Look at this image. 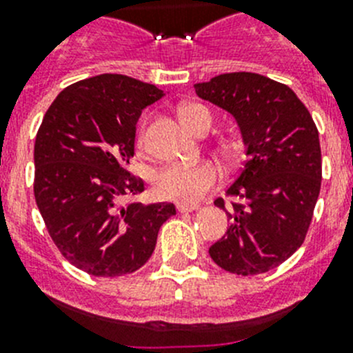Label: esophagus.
<instances>
[{"mask_svg":"<svg viewBox=\"0 0 353 353\" xmlns=\"http://www.w3.org/2000/svg\"><path fill=\"white\" fill-rule=\"evenodd\" d=\"M196 208H198V205L194 203H176V210L179 212H192L196 210Z\"/></svg>","mask_w":353,"mask_h":353,"instance_id":"esophagus-1","label":"esophagus"}]
</instances>
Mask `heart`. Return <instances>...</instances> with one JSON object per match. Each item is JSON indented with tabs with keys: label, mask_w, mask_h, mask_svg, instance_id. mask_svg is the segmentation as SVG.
Segmentation results:
<instances>
[{
	"label": "heart",
	"mask_w": 353,
	"mask_h": 353,
	"mask_svg": "<svg viewBox=\"0 0 353 353\" xmlns=\"http://www.w3.org/2000/svg\"><path fill=\"white\" fill-rule=\"evenodd\" d=\"M182 121L192 132H198V125L203 120L210 121L208 109L198 104H187L180 111ZM143 143V139H141ZM219 179V170L212 162L199 164H170L155 173V192L164 199H173L180 203H198L205 192Z\"/></svg>",
	"instance_id": "1"
}]
</instances>
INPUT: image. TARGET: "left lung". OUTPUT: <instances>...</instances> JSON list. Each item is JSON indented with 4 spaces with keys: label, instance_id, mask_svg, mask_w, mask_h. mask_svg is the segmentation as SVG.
Here are the masks:
<instances>
[{
    "label": "left lung",
    "instance_id": "8db88e82",
    "mask_svg": "<svg viewBox=\"0 0 353 353\" xmlns=\"http://www.w3.org/2000/svg\"><path fill=\"white\" fill-rule=\"evenodd\" d=\"M194 90L235 118L248 157L226 189L244 205L214 201L232 224L208 254L239 276L269 272L301 248L313 219L322 185L316 125L293 90L260 74H221Z\"/></svg>",
    "mask_w": 353,
    "mask_h": 353
}]
</instances>
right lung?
<instances>
[{
    "label": "right lung",
    "mask_w": 353,
    "mask_h": 353,
    "mask_svg": "<svg viewBox=\"0 0 353 353\" xmlns=\"http://www.w3.org/2000/svg\"><path fill=\"white\" fill-rule=\"evenodd\" d=\"M162 90L121 74L70 84L56 97L35 139V201L52 242L97 277L136 272L148 261L173 203L120 205L145 191L127 171L136 123Z\"/></svg>",
    "instance_id": "obj_1"
}]
</instances>
